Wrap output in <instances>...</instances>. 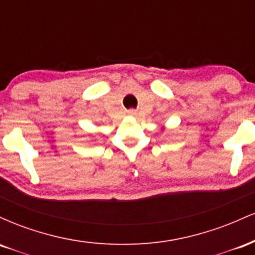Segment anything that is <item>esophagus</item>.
I'll return each mask as SVG.
<instances>
[{
  "label": "esophagus",
  "instance_id": "esophagus-1",
  "mask_svg": "<svg viewBox=\"0 0 255 255\" xmlns=\"http://www.w3.org/2000/svg\"><path fill=\"white\" fill-rule=\"evenodd\" d=\"M127 113H128V115H130V116H134V115H135V114H136V111L134 110V109H130V110H128Z\"/></svg>",
  "mask_w": 255,
  "mask_h": 255
}]
</instances>
